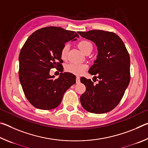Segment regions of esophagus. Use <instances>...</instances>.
<instances>
[{
    "mask_svg": "<svg viewBox=\"0 0 148 148\" xmlns=\"http://www.w3.org/2000/svg\"><path fill=\"white\" fill-rule=\"evenodd\" d=\"M76 84H79L80 82V77L79 76H76Z\"/></svg>",
    "mask_w": 148,
    "mask_h": 148,
    "instance_id": "1",
    "label": "esophagus"
}]
</instances>
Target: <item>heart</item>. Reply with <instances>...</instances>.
Listing matches in <instances>:
<instances>
[{
  "mask_svg": "<svg viewBox=\"0 0 148 148\" xmlns=\"http://www.w3.org/2000/svg\"><path fill=\"white\" fill-rule=\"evenodd\" d=\"M77 47H79L82 51L84 53H86L87 51H91L92 48V45L91 42L87 40H81L77 43ZM69 50V46L68 44H64L62 47L61 51V57L62 60H66L68 56ZM87 66L85 64H77V63H71L67 64L65 67V71L69 73L75 75H79L87 69Z\"/></svg>",
  "mask_w": 148,
  "mask_h": 148,
  "instance_id": "1",
  "label": "heart"
}]
</instances>
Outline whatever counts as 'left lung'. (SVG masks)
I'll use <instances>...</instances> for the list:
<instances>
[{"mask_svg": "<svg viewBox=\"0 0 148 148\" xmlns=\"http://www.w3.org/2000/svg\"><path fill=\"white\" fill-rule=\"evenodd\" d=\"M82 37L95 42L98 56L89 73L99 78L95 85L84 77L80 81L86 90L80 97L84 108L93 114H104L115 108L123 97L131 79L130 57L118 35L102 30L78 32Z\"/></svg>", "mask_w": 148, "mask_h": 148, "instance_id": "8db88e82", "label": "left lung"}]
</instances>
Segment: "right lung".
<instances>
[{"label": "right lung", "instance_id": "right-lung-1", "mask_svg": "<svg viewBox=\"0 0 148 148\" xmlns=\"http://www.w3.org/2000/svg\"><path fill=\"white\" fill-rule=\"evenodd\" d=\"M76 32L58 27H46L34 32L22 47L19 56V77L24 94L32 106L40 110L56 108L67 89L76 83V76L61 72L54 79L50 69L62 72V47L76 40Z\"/></svg>", "mask_w": 148, "mask_h": 148}]
</instances>
